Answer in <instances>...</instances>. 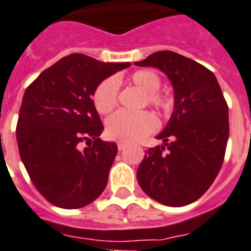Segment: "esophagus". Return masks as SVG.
I'll use <instances>...</instances> for the list:
<instances>
[{
	"instance_id": "34e87169",
	"label": "esophagus",
	"mask_w": 251,
	"mask_h": 251,
	"mask_svg": "<svg viewBox=\"0 0 251 251\" xmlns=\"http://www.w3.org/2000/svg\"><path fill=\"white\" fill-rule=\"evenodd\" d=\"M126 146H127V145L124 144V142H118V149H119V150H123Z\"/></svg>"
}]
</instances>
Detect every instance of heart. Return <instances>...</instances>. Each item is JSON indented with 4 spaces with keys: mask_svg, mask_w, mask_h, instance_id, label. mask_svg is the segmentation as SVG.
I'll use <instances>...</instances> for the list:
<instances>
[{
    "mask_svg": "<svg viewBox=\"0 0 251 251\" xmlns=\"http://www.w3.org/2000/svg\"><path fill=\"white\" fill-rule=\"evenodd\" d=\"M129 82L146 92V102L161 111L172 109V99L165 93L159 92L161 79L154 70L141 69L129 76ZM93 105L97 113L107 114L114 110L118 103V83L113 78L102 80L93 92ZM158 127L154 114L142 111L140 114H129L118 111L107 119L106 132L110 138L123 142H133L144 138Z\"/></svg>",
    "mask_w": 251,
    "mask_h": 251,
    "instance_id": "obj_1",
    "label": "heart"
}]
</instances>
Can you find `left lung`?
<instances>
[{
    "mask_svg": "<svg viewBox=\"0 0 251 251\" xmlns=\"http://www.w3.org/2000/svg\"><path fill=\"white\" fill-rule=\"evenodd\" d=\"M137 66H154L171 80L175 110L146 151L137 181L146 195L168 206L196 201L218 176L229 134L228 106L214 74L173 51H159Z\"/></svg>",
    "mask_w": 251,
    "mask_h": 251,
    "instance_id": "1",
    "label": "left lung"
}]
</instances>
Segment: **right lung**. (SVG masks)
<instances>
[{
    "label": "right lung",
    "mask_w": 251,
    "mask_h": 251,
    "mask_svg": "<svg viewBox=\"0 0 251 251\" xmlns=\"http://www.w3.org/2000/svg\"><path fill=\"white\" fill-rule=\"evenodd\" d=\"M129 63H101L73 53L43 70L24 92L16 124L23 164L39 194L64 209L83 208L101 195L117 156L93 105L96 87ZM86 142L83 151L80 144Z\"/></svg>",
    "instance_id": "obj_1"
}]
</instances>
